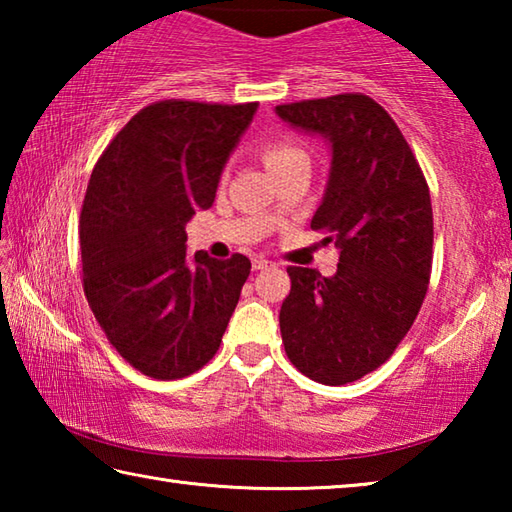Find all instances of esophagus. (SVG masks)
<instances>
[{
  "label": "esophagus",
  "instance_id": "obj_1",
  "mask_svg": "<svg viewBox=\"0 0 512 512\" xmlns=\"http://www.w3.org/2000/svg\"><path fill=\"white\" fill-rule=\"evenodd\" d=\"M268 266H273V264L268 262V259H264V257H255L253 259V271H264V268H268Z\"/></svg>",
  "mask_w": 512,
  "mask_h": 512
}]
</instances>
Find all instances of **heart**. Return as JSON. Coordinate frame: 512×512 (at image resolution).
<instances>
[{"instance_id":"heart-1","label":"heart","mask_w":512,"mask_h":512,"mask_svg":"<svg viewBox=\"0 0 512 512\" xmlns=\"http://www.w3.org/2000/svg\"><path fill=\"white\" fill-rule=\"evenodd\" d=\"M298 158H307V155L291 144H271V146H266V151H264V162L268 169L280 167V164H287V162L298 160Z\"/></svg>"}]
</instances>
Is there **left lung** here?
I'll use <instances>...</instances> for the list:
<instances>
[{
  "mask_svg": "<svg viewBox=\"0 0 512 512\" xmlns=\"http://www.w3.org/2000/svg\"><path fill=\"white\" fill-rule=\"evenodd\" d=\"M275 115L329 146L311 228L339 250L332 277L287 268L282 343L302 375L343 386L391 357L422 307L433 253L429 187L400 128L366 94L289 103Z\"/></svg>",
  "mask_w": 512,
  "mask_h": 512,
  "instance_id": "1",
  "label": "left lung"
}]
</instances>
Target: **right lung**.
Wrapping results in <instances>:
<instances>
[{
    "mask_svg": "<svg viewBox=\"0 0 512 512\" xmlns=\"http://www.w3.org/2000/svg\"><path fill=\"white\" fill-rule=\"evenodd\" d=\"M259 103L160 101L128 121L92 171L81 212L83 289L108 341L153 379L203 368L221 345L250 259L187 255Z\"/></svg>",
    "mask_w": 512,
    "mask_h": 512,
    "instance_id": "1",
    "label": "right lung"
}]
</instances>
